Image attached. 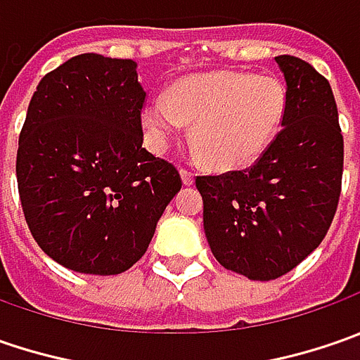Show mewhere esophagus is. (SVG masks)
Returning a JSON list of instances; mask_svg holds the SVG:
<instances>
[{
  "mask_svg": "<svg viewBox=\"0 0 360 360\" xmlns=\"http://www.w3.org/2000/svg\"><path fill=\"white\" fill-rule=\"evenodd\" d=\"M180 176H182V182H184L186 186H190V184H194V174L190 172V170H186V168H182V170H180Z\"/></svg>",
  "mask_w": 360,
  "mask_h": 360,
  "instance_id": "1",
  "label": "esophagus"
}]
</instances>
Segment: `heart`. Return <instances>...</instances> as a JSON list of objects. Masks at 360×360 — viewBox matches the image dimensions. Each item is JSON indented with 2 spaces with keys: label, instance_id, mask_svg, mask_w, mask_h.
Here are the masks:
<instances>
[{
  "label": "heart",
  "instance_id": "obj_1",
  "mask_svg": "<svg viewBox=\"0 0 360 360\" xmlns=\"http://www.w3.org/2000/svg\"><path fill=\"white\" fill-rule=\"evenodd\" d=\"M288 96L274 76L212 72L176 82L142 110L148 142L162 152L184 124L216 170H244L264 156L283 128Z\"/></svg>",
  "mask_w": 360,
  "mask_h": 360
}]
</instances>
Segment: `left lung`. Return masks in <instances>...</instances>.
Here are the masks:
<instances>
[{"mask_svg":"<svg viewBox=\"0 0 360 360\" xmlns=\"http://www.w3.org/2000/svg\"><path fill=\"white\" fill-rule=\"evenodd\" d=\"M274 60L288 96L276 140L246 170L196 178L212 255L250 281L283 276L323 242L342 180V134L328 79L295 56Z\"/></svg>","mask_w":360,"mask_h":360,"instance_id":"1","label":"left lung"}]
</instances>
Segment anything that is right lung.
Wrapping results in <instances>:
<instances>
[{
  "label": "right lung",
  "mask_w": 360,
  "mask_h": 360,
  "mask_svg": "<svg viewBox=\"0 0 360 360\" xmlns=\"http://www.w3.org/2000/svg\"><path fill=\"white\" fill-rule=\"evenodd\" d=\"M146 91L136 62L82 53L41 77L18 148V190L39 248L84 274H120L144 256L182 188L142 148Z\"/></svg>",
  "instance_id": "1"
}]
</instances>
